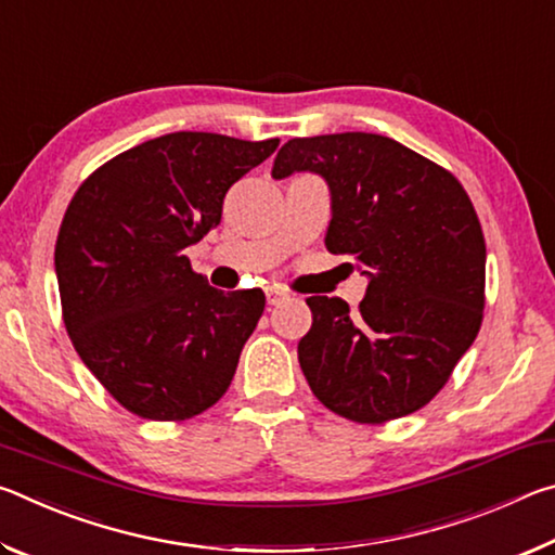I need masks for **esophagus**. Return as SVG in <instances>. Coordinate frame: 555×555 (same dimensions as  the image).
<instances>
[{
    "instance_id": "1",
    "label": "esophagus",
    "mask_w": 555,
    "mask_h": 555,
    "mask_svg": "<svg viewBox=\"0 0 555 555\" xmlns=\"http://www.w3.org/2000/svg\"><path fill=\"white\" fill-rule=\"evenodd\" d=\"M288 298V294L284 288H279V286H267V300H269V306H279V304H284V300Z\"/></svg>"
}]
</instances>
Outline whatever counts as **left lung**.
<instances>
[{
    "label": "left lung",
    "instance_id": "obj_1",
    "mask_svg": "<svg viewBox=\"0 0 555 555\" xmlns=\"http://www.w3.org/2000/svg\"><path fill=\"white\" fill-rule=\"evenodd\" d=\"M321 176L331 191L325 247L352 257L367 294L306 298L313 325L298 362L327 409L382 424L436 397L485 308V237L463 185L399 142L367 131L291 139L271 178Z\"/></svg>",
    "mask_w": 555,
    "mask_h": 555
}]
</instances>
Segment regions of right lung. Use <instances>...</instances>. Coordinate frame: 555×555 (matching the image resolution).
I'll use <instances>...</instances> for the list:
<instances>
[{"label":"right lung","mask_w":555,"mask_h":555,"mask_svg":"<svg viewBox=\"0 0 555 555\" xmlns=\"http://www.w3.org/2000/svg\"><path fill=\"white\" fill-rule=\"evenodd\" d=\"M276 146L173 131L98 168L65 210L55 242L65 327L86 367L137 416L183 421L228 391L267 300L261 288H212L183 249L220 222L230 185Z\"/></svg>","instance_id":"right-lung-1"}]
</instances>
